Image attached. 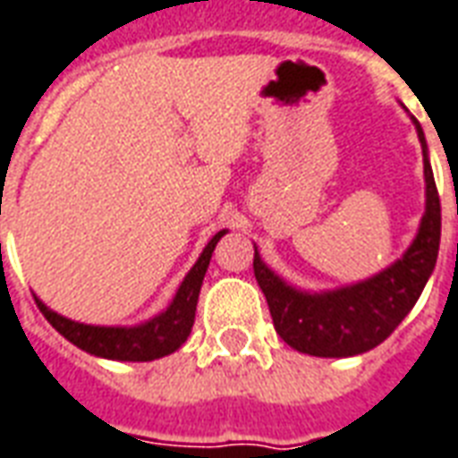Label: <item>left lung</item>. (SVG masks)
<instances>
[{"label": "left lung", "mask_w": 458, "mask_h": 458, "mask_svg": "<svg viewBox=\"0 0 458 458\" xmlns=\"http://www.w3.org/2000/svg\"><path fill=\"white\" fill-rule=\"evenodd\" d=\"M415 125L425 157L428 206L420 223L418 238L412 240L403 259L391 264L386 272L347 289L303 293L284 284L259 259L255 250V279L267 298L276 333L293 350L313 357L364 354L374 350L376 344H381L418 303L437 264L442 235V206L428 160L425 133L418 121Z\"/></svg>", "instance_id": "8db88e82"}]
</instances>
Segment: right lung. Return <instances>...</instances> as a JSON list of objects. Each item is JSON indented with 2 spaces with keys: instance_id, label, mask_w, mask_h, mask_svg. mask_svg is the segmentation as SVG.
<instances>
[{
  "instance_id": "1",
  "label": "right lung",
  "mask_w": 458,
  "mask_h": 458,
  "mask_svg": "<svg viewBox=\"0 0 458 458\" xmlns=\"http://www.w3.org/2000/svg\"><path fill=\"white\" fill-rule=\"evenodd\" d=\"M223 235H225V230L213 235L211 242L206 245V250L199 257V262L191 267V272L186 274V279L182 281L172 306L157 318H152L150 323L138 325V327H99V325L67 320L63 315L53 313L48 306H43L38 298H36V303L57 333L89 354L118 359V361H152V359L167 357L184 344L191 327H194L199 291H201L213 250Z\"/></svg>"
}]
</instances>
